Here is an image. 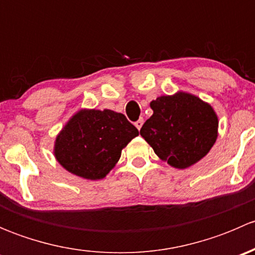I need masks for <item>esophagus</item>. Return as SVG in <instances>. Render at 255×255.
I'll use <instances>...</instances> for the list:
<instances>
[{"mask_svg":"<svg viewBox=\"0 0 255 255\" xmlns=\"http://www.w3.org/2000/svg\"><path fill=\"white\" fill-rule=\"evenodd\" d=\"M143 123H144L143 118H139V120H138V121H137V122H134V126H135V127H137V128H138V130H140V128H142Z\"/></svg>","mask_w":255,"mask_h":255,"instance_id":"34e87169","label":"esophagus"}]
</instances>
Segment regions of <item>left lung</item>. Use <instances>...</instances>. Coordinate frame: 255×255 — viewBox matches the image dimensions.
<instances>
[{"mask_svg":"<svg viewBox=\"0 0 255 255\" xmlns=\"http://www.w3.org/2000/svg\"><path fill=\"white\" fill-rule=\"evenodd\" d=\"M153 115L140 135L163 161L175 169L199 163L218 137V116L208 102L190 92L177 91L150 102Z\"/></svg>","mask_w":255,"mask_h":255,"instance_id":"1","label":"left lung"}]
</instances>
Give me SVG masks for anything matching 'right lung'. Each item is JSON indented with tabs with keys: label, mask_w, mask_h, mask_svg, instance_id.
Wrapping results in <instances>:
<instances>
[{
	"label": "right lung",
	"mask_w": 255,
	"mask_h": 255,
	"mask_svg": "<svg viewBox=\"0 0 255 255\" xmlns=\"http://www.w3.org/2000/svg\"><path fill=\"white\" fill-rule=\"evenodd\" d=\"M138 134L122 113L81 109L58 133L53 153L69 173L86 180H101L118 163L122 149Z\"/></svg>",
	"instance_id": "right-lung-1"
}]
</instances>
